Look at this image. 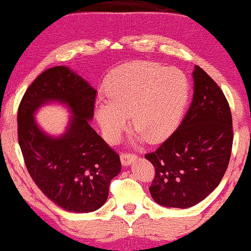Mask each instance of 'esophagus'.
Masks as SVG:
<instances>
[{
    "label": "esophagus",
    "mask_w": 251,
    "mask_h": 251,
    "mask_svg": "<svg viewBox=\"0 0 251 251\" xmlns=\"http://www.w3.org/2000/svg\"><path fill=\"white\" fill-rule=\"evenodd\" d=\"M137 158V155L132 154V153H126V152H123L120 154V160H122V164L124 166H127L129 163L133 162V160Z\"/></svg>",
    "instance_id": "1"
}]
</instances>
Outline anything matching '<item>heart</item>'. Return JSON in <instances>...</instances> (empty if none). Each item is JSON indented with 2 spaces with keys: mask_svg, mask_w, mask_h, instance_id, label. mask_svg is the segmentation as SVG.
Masks as SVG:
<instances>
[{
  "mask_svg": "<svg viewBox=\"0 0 251 251\" xmlns=\"http://www.w3.org/2000/svg\"><path fill=\"white\" fill-rule=\"evenodd\" d=\"M106 93L108 100L98 101L96 118L108 143L117 142L127 128L129 114L135 139L157 143L172 133L183 116L189 82L179 70L140 61L120 68Z\"/></svg>",
  "mask_w": 251,
  "mask_h": 251,
  "instance_id": "heart-1",
  "label": "heart"
}]
</instances>
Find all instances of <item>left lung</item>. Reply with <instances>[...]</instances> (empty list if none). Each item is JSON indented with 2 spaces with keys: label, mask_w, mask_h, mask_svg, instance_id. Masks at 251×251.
I'll list each match as a JSON object with an SVG mask.
<instances>
[{
  "label": "left lung",
  "mask_w": 251,
  "mask_h": 251,
  "mask_svg": "<svg viewBox=\"0 0 251 251\" xmlns=\"http://www.w3.org/2000/svg\"><path fill=\"white\" fill-rule=\"evenodd\" d=\"M194 99L176 131L145 158L154 166L150 186L155 203L186 209L200 203L221 183L232 149V118L222 89L195 66Z\"/></svg>",
  "instance_id": "1"
}]
</instances>
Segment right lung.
Returning <instances> with one entry per match:
<instances>
[{"label": "right lung", "mask_w": 251, "mask_h": 251, "mask_svg": "<svg viewBox=\"0 0 251 251\" xmlns=\"http://www.w3.org/2000/svg\"><path fill=\"white\" fill-rule=\"evenodd\" d=\"M97 91L65 66L45 71L27 88L17 112V135L31 179L60 208L92 212L105 204L109 183L122 170L119 154L92 128ZM60 102L74 114L60 137L43 132L33 114Z\"/></svg>", "instance_id": "right-lung-1"}]
</instances>
